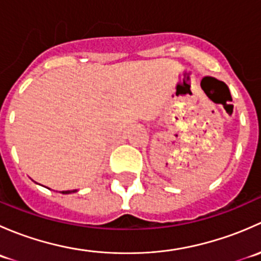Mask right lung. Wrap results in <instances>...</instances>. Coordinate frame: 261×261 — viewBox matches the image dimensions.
Wrapping results in <instances>:
<instances>
[{
	"label": "right lung",
	"instance_id": "1",
	"mask_svg": "<svg viewBox=\"0 0 261 261\" xmlns=\"http://www.w3.org/2000/svg\"><path fill=\"white\" fill-rule=\"evenodd\" d=\"M73 192H77V189H74V191H63L62 193L63 194H69V193H73Z\"/></svg>",
	"mask_w": 261,
	"mask_h": 261
}]
</instances>
